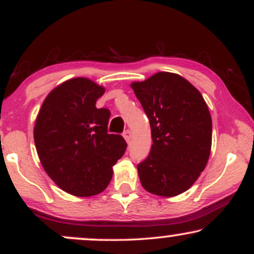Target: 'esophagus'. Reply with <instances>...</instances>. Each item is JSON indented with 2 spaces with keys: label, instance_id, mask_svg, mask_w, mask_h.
Here are the masks:
<instances>
[{
  "label": "esophagus",
  "instance_id": "34e87169",
  "mask_svg": "<svg viewBox=\"0 0 254 254\" xmlns=\"http://www.w3.org/2000/svg\"><path fill=\"white\" fill-rule=\"evenodd\" d=\"M123 136H124L125 141H127V143H129V142L131 141V137H132V132H131V130H127V131H124Z\"/></svg>",
  "mask_w": 254,
  "mask_h": 254
}]
</instances>
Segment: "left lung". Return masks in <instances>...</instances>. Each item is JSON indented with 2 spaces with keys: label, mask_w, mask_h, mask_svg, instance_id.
Here are the masks:
<instances>
[{
  "label": "left lung",
  "mask_w": 254,
  "mask_h": 254,
  "mask_svg": "<svg viewBox=\"0 0 254 254\" xmlns=\"http://www.w3.org/2000/svg\"><path fill=\"white\" fill-rule=\"evenodd\" d=\"M150 123L153 144L137 166L144 190L174 197L193 185L208 164L212 123L200 92L174 72L130 84Z\"/></svg>",
  "instance_id": "left-lung-1"
}]
</instances>
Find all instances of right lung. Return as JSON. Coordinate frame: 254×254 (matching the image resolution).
Returning a JSON list of instances; mask_svg holds the SVG:
<instances>
[{
  "label": "right lung",
  "mask_w": 254,
  "mask_h": 254,
  "mask_svg": "<svg viewBox=\"0 0 254 254\" xmlns=\"http://www.w3.org/2000/svg\"><path fill=\"white\" fill-rule=\"evenodd\" d=\"M105 90L86 77L64 81L49 93L34 123V143L44 171L72 196L103 192L127 149L123 137L107 133L110 111L95 106Z\"/></svg>",
  "instance_id": "add662e5"
}]
</instances>
